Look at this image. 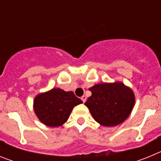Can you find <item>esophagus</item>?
Listing matches in <instances>:
<instances>
[{
    "instance_id": "esophagus-1",
    "label": "esophagus",
    "mask_w": 161,
    "mask_h": 161,
    "mask_svg": "<svg viewBox=\"0 0 161 161\" xmlns=\"http://www.w3.org/2000/svg\"><path fill=\"white\" fill-rule=\"evenodd\" d=\"M86 99H87V97H86V96H85V95L81 97V100L83 101V102H86Z\"/></svg>"
}]
</instances>
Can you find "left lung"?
<instances>
[{"instance_id":"left-lung-1","label":"left lung","mask_w":161,"mask_h":161,"mask_svg":"<svg viewBox=\"0 0 161 161\" xmlns=\"http://www.w3.org/2000/svg\"><path fill=\"white\" fill-rule=\"evenodd\" d=\"M89 90L92 95L85 105L101 125L117 126L130 115L135 105V96L131 89L123 83L97 84Z\"/></svg>"}]
</instances>
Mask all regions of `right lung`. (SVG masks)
<instances>
[{"label": "right lung", "mask_w": 161, "mask_h": 161, "mask_svg": "<svg viewBox=\"0 0 161 161\" xmlns=\"http://www.w3.org/2000/svg\"><path fill=\"white\" fill-rule=\"evenodd\" d=\"M81 103L83 102L73 92H65L56 88L38 94L34 101V109L43 124L57 127L68 120L74 106Z\"/></svg>", "instance_id": "right-lung-1"}]
</instances>
